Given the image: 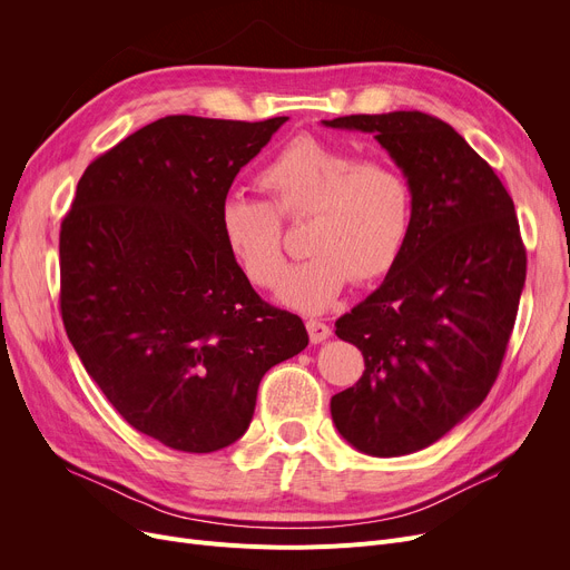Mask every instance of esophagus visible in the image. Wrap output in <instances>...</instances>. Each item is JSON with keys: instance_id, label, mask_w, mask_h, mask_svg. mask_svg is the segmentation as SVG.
Wrapping results in <instances>:
<instances>
[{"instance_id": "34e87169", "label": "esophagus", "mask_w": 570, "mask_h": 570, "mask_svg": "<svg viewBox=\"0 0 570 570\" xmlns=\"http://www.w3.org/2000/svg\"><path fill=\"white\" fill-rule=\"evenodd\" d=\"M307 333H309V342L312 344H321V342H325L327 337H331V327H327L323 321L309 318L307 321Z\"/></svg>"}]
</instances>
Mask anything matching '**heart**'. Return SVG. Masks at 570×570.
<instances>
[{"label": "heart", "mask_w": 570, "mask_h": 570, "mask_svg": "<svg viewBox=\"0 0 570 570\" xmlns=\"http://www.w3.org/2000/svg\"><path fill=\"white\" fill-rule=\"evenodd\" d=\"M256 183L267 203L237 194L222 200V243L252 284L273 288L286 261L279 217H312V256L291 267L277 291L293 309H327L355 277L372 282L391 273L409 245L415 194L393 159L361 157L348 145L301 134L277 149Z\"/></svg>", "instance_id": "b5f03b06"}]
</instances>
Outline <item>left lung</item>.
I'll list each match as a JSON object with an SVG mask.
<instances>
[{
    "label": "left lung",
    "instance_id": "obj_1",
    "mask_svg": "<svg viewBox=\"0 0 570 570\" xmlns=\"http://www.w3.org/2000/svg\"><path fill=\"white\" fill-rule=\"evenodd\" d=\"M323 125L374 134L413 185L402 258L335 323L363 351L365 372L331 400L335 428L357 451L409 455L462 423L497 381L527 277L515 205L439 117L395 110Z\"/></svg>",
    "mask_w": 570,
    "mask_h": 570
}]
</instances>
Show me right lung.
Segmentation results:
<instances>
[{
	"label": "right lung",
	"mask_w": 570,
	"mask_h": 570,
	"mask_svg": "<svg viewBox=\"0 0 570 570\" xmlns=\"http://www.w3.org/2000/svg\"><path fill=\"white\" fill-rule=\"evenodd\" d=\"M286 119L161 117L87 166L59 230L78 357L131 428L175 451L237 441L263 374L309 344L301 316L261 301L217 224Z\"/></svg>",
	"instance_id": "obj_1"
}]
</instances>
